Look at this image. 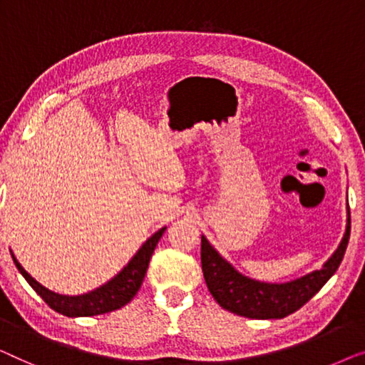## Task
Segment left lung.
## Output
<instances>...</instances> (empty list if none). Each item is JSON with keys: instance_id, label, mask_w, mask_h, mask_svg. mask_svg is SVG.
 <instances>
[{"instance_id": "1", "label": "left lung", "mask_w": 365, "mask_h": 365, "mask_svg": "<svg viewBox=\"0 0 365 365\" xmlns=\"http://www.w3.org/2000/svg\"><path fill=\"white\" fill-rule=\"evenodd\" d=\"M351 236V212L347 207V225L342 241L322 269L287 283H263L236 271L210 241L202 236V269L205 283L215 301L223 309L250 319H281L304 306L324 286L346 253Z\"/></svg>"}]
</instances>
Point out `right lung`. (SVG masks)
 Returning a JSON list of instances; mask_svg holds the SVG:
<instances>
[{
	"instance_id": "add662e5",
	"label": "right lung",
	"mask_w": 365,
	"mask_h": 365,
	"mask_svg": "<svg viewBox=\"0 0 365 365\" xmlns=\"http://www.w3.org/2000/svg\"><path fill=\"white\" fill-rule=\"evenodd\" d=\"M167 228H160L157 233H153L145 243L140 246V250L133 255V258L127 263L124 269L119 274H115L110 281L102 284L97 289L86 292V294L79 296H64L58 294V292L49 291L48 287L39 284L33 276H31L26 269L19 264L16 256H13L14 264L19 269V273L24 276L29 286L43 297L51 309L58 311L59 314H64L68 317H89L97 314H106V312L120 309L127 302L132 301V297L137 294L140 289V284L143 278H145L148 263L153 255V250L165 233Z\"/></svg>"
}]
</instances>
